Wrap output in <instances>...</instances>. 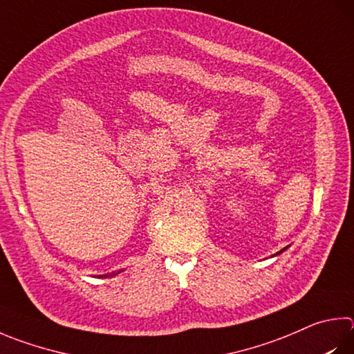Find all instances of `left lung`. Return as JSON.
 Wrapping results in <instances>:
<instances>
[{"label":"left lung","mask_w":354,"mask_h":354,"mask_svg":"<svg viewBox=\"0 0 354 354\" xmlns=\"http://www.w3.org/2000/svg\"><path fill=\"white\" fill-rule=\"evenodd\" d=\"M288 248H289V246H286V248H283V249H281V250H279V252H277V254H274V255H272V257H275V255H280V254H281V252H285V250H286V249H288Z\"/></svg>","instance_id":"8db88e82"}]
</instances>
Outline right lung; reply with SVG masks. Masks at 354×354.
<instances>
[{"label": "right lung", "instance_id": "right-lung-1", "mask_svg": "<svg viewBox=\"0 0 354 354\" xmlns=\"http://www.w3.org/2000/svg\"><path fill=\"white\" fill-rule=\"evenodd\" d=\"M122 272V269L120 271H118V272H111V274H102V275H97V277H114V275H118V274H120Z\"/></svg>", "mask_w": 354, "mask_h": 354}]
</instances>
